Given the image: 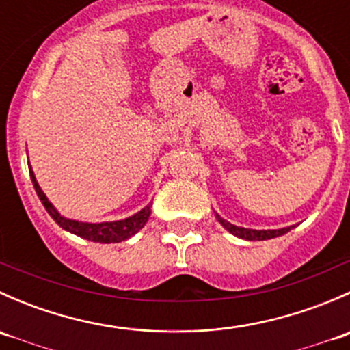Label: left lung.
Instances as JSON below:
<instances>
[{
    "mask_svg": "<svg viewBox=\"0 0 350 350\" xmlns=\"http://www.w3.org/2000/svg\"><path fill=\"white\" fill-rule=\"evenodd\" d=\"M217 220L227 228L230 234H234L235 237L239 239H245V241H267V239H274V237H280V235H284L286 232L291 230V227H286V228H280V230H252V228H243V227H237V225H232L228 224L227 220L217 215Z\"/></svg>",
    "mask_w": 350,
    "mask_h": 350,
    "instance_id": "1",
    "label": "left lung"
}]
</instances>
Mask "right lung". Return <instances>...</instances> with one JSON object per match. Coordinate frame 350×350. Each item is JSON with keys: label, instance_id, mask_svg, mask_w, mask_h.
<instances>
[{"label": "right lung", "instance_id": "right-lung-1", "mask_svg": "<svg viewBox=\"0 0 350 350\" xmlns=\"http://www.w3.org/2000/svg\"><path fill=\"white\" fill-rule=\"evenodd\" d=\"M30 169V178L31 183H33V188L37 191L38 198H40L42 204L45 206L47 213L51 215L55 220V224L59 227H62L64 230L70 232L74 235H79V237L86 239V241L100 242V243H113V242H122L130 239L132 235H135L144 225L147 224L150 217V204H147L146 208L139 211V213L132 215V217L125 218V220L118 221H103V224H84V221L77 220H69V218H64L57 210L54 208V204L47 200V196L44 195V191L38 186L37 179H35L33 171Z\"/></svg>", "mask_w": 350, "mask_h": 350}]
</instances>
